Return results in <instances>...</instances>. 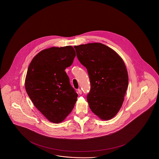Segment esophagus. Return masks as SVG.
I'll use <instances>...</instances> for the list:
<instances>
[{
	"mask_svg": "<svg viewBox=\"0 0 159 159\" xmlns=\"http://www.w3.org/2000/svg\"><path fill=\"white\" fill-rule=\"evenodd\" d=\"M78 93H79L80 94H82V90H81L80 89H78Z\"/></svg>",
	"mask_w": 159,
	"mask_h": 159,
	"instance_id": "obj_1",
	"label": "esophagus"
}]
</instances>
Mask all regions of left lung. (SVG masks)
<instances>
[{
	"label": "left lung",
	"instance_id": "left-lung-1",
	"mask_svg": "<svg viewBox=\"0 0 159 159\" xmlns=\"http://www.w3.org/2000/svg\"><path fill=\"white\" fill-rule=\"evenodd\" d=\"M80 62L86 67L91 84L87 100L102 120L114 117L121 108L128 87L125 64L115 51L101 43L74 47Z\"/></svg>",
	"mask_w": 159,
	"mask_h": 159
}]
</instances>
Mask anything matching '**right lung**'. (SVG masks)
Masks as SVG:
<instances>
[{"label":"right lung","mask_w":159,"mask_h":159,"mask_svg":"<svg viewBox=\"0 0 159 159\" xmlns=\"http://www.w3.org/2000/svg\"><path fill=\"white\" fill-rule=\"evenodd\" d=\"M75 55L72 46L51 47L35 56L28 67L25 90L35 107L51 122L63 121L77 100L78 94L65 71Z\"/></svg>","instance_id":"obj_1"}]
</instances>
